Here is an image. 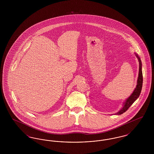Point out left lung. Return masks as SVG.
Instances as JSON below:
<instances>
[{"label":"left lung","instance_id":"1","mask_svg":"<svg viewBox=\"0 0 154 154\" xmlns=\"http://www.w3.org/2000/svg\"><path fill=\"white\" fill-rule=\"evenodd\" d=\"M134 54L138 59V60L139 62V72L138 79L137 81V85H136V88L134 89V90L133 91V93L131 94V95L129 97H128L125 101L122 109L117 113H116V115H121L128 110L131 107V106L132 105V104L137 99V98L139 97L141 91L142 86H143V73H142V63H141V60L140 58L139 55L136 53H134Z\"/></svg>","mask_w":154,"mask_h":154}]
</instances>
